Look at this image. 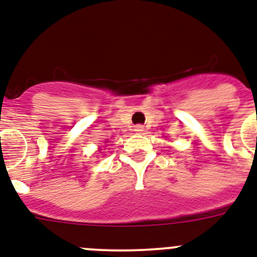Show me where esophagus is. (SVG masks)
I'll list each match as a JSON object with an SVG mask.
<instances>
[{"label": "esophagus", "mask_w": 257, "mask_h": 257, "mask_svg": "<svg viewBox=\"0 0 257 257\" xmlns=\"http://www.w3.org/2000/svg\"><path fill=\"white\" fill-rule=\"evenodd\" d=\"M144 131H145V128H144L142 125H136V126H135V132L136 133H144Z\"/></svg>", "instance_id": "34e87169"}]
</instances>
